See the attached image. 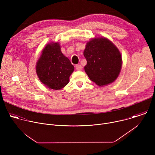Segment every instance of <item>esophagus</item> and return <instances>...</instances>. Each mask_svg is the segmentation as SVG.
I'll return each instance as SVG.
<instances>
[{
    "label": "esophagus",
    "instance_id": "1",
    "mask_svg": "<svg viewBox=\"0 0 155 155\" xmlns=\"http://www.w3.org/2000/svg\"><path fill=\"white\" fill-rule=\"evenodd\" d=\"M75 68L77 71H81L83 69V67L81 66V65L80 64H77L75 65Z\"/></svg>",
    "mask_w": 155,
    "mask_h": 155
}]
</instances>
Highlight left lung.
<instances>
[{"label": "left lung", "mask_w": 155, "mask_h": 155, "mask_svg": "<svg viewBox=\"0 0 155 155\" xmlns=\"http://www.w3.org/2000/svg\"><path fill=\"white\" fill-rule=\"evenodd\" d=\"M83 55L87 61L85 72L97 85L112 83L118 77L122 66L121 54L108 39L93 38L86 43Z\"/></svg>", "instance_id": "8db88e82"}]
</instances>
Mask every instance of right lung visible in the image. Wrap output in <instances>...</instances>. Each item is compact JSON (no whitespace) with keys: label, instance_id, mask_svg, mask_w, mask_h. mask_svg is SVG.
<instances>
[{"label":"right lung","instance_id":"right-lung-1","mask_svg":"<svg viewBox=\"0 0 155 155\" xmlns=\"http://www.w3.org/2000/svg\"><path fill=\"white\" fill-rule=\"evenodd\" d=\"M74 66L61 52L58 42L47 44L36 64L40 81L52 90H61L69 82Z\"/></svg>","mask_w":155,"mask_h":155}]
</instances>
